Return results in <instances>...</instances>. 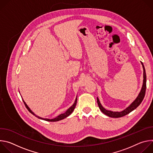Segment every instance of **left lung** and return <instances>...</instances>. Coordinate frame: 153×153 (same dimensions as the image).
Listing matches in <instances>:
<instances>
[{"label": "left lung", "instance_id": "obj_1", "mask_svg": "<svg viewBox=\"0 0 153 153\" xmlns=\"http://www.w3.org/2000/svg\"><path fill=\"white\" fill-rule=\"evenodd\" d=\"M142 67H143V85L142 87V89L140 90V93L139 94L138 96L137 97V98L136 99V100L131 104L128 107H127L125 110H124L123 111H121V112H117V111H109V110H106V109H105L101 105L98 97H97V104L98 106L100 108V111L105 114V115L110 117H115V118H118V117H123L128 114H129V113L131 112L132 111H133L134 110L139 106V105L141 103V102H142L145 95V91H146V72H145V69L144 67V65L143 64L142 62H141Z\"/></svg>", "mask_w": 153, "mask_h": 153}]
</instances>
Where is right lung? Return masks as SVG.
I'll use <instances>...</instances> for the list:
<instances>
[{"label": "right lung", "instance_id": "obj_1", "mask_svg": "<svg viewBox=\"0 0 153 153\" xmlns=\"http://www.w3.org/2000/svg\"><path fill=\"white\" fill-rule=\"evenodd\" d=\"M77 97H76L74 104H73L70 108H69L68 109V110L66 111V112H65L64 113L60 114L59 116H58L56 117V118L52 119H44V118H42V117H39V116H36V115L30 110V108L28 106V105H27V103L25 102V101H24V100H23V102H24V104H25L26 108L28 109V110L30 111V113H31L32 114H33V115L35 116L36 117H38L39 119H42V120H46V121H49V122H57V121L61 120H62V119H65V118L67 117L68 116H69L73 113V111H74V108H75V107H76V104H77Z\"/></svg>", "mask_w": 153, "mask_h": 153}]
</instances>
